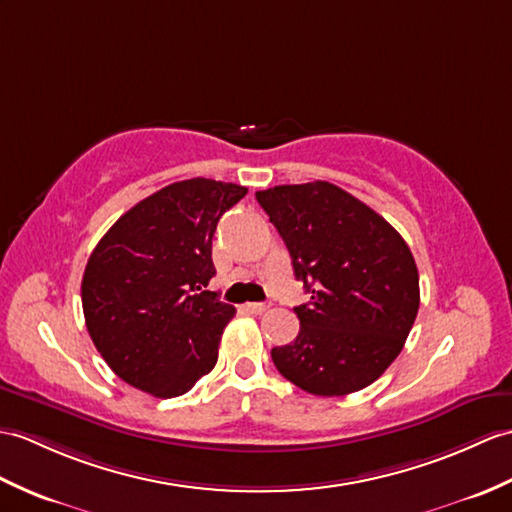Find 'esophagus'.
Segmentation results:
<instances>
[{"mask_svg": "<svg viewBox=\"0 0 512 512\" xmlns=\"http://www.w3.org/2000/svg\"><path fill=\"white\" fill-rule=\"evenodd\" d=\"M244 307H246V312H251V314H264L270 305L268 303H246Z\"/></svg>", "mask_w": 512, "mask_h": 512, "instance_id": "34e87169", "label": "esophagus"}]
</instances>
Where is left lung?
Segmentation results:
<instances>
[{"label": "left lung", "instance_id": "obj_1", "mask_svg": "<svg viewBox=\"0 0 512 512\" xmlns=\"http://www.w3.org/2000/svg\"><path fill=\"white\" fill-rule=\"evenodd\" d=\"M312 294L299 336L272 349L277 371L316 397L362 390L395 362L419 312L408 244L362 200L327 181L255 194Z\"/></svg>", "mask_w": 512, "mask_h": 512}]
</instances>
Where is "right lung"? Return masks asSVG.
Here are the masks:
<instances>
[{
	"instance_id": "obj_1",
	"label": "right lung",
	"mask_w": 512,
	"mask_h": 512,
	"mask_svg": "<svg viewBox=\"0 0 512 512\" xmlns=\"http://www.w3.org/2000/svg\"><path fill=\"white\" fill-rule=\"evenodd\" d=\"M246 192L213 178L172 183L128 209L93 248L82 312L95 349L126 384L172 399L216 366L235 307L205 290L216 275L211 240Z\"/></svg>"
}]
</instances>
